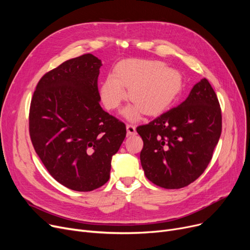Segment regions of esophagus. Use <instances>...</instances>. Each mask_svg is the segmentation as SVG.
<instances>
[{
	"mask_svg": "<svg viewBox=\"0 0 250 250\" xmlns=\"http://www.w3.org/2000/svg\"><path fill=\"white\" fill-rule=\"evenodd\" d=\"M126 130H127V134L133 136L137 134V130H136V125H132V124H126Z\"/></svg>",
	"mask_w": 250,
	"mask_h": 250,
	"instance_id": "34e87169",
	"label": "esophagus"
}]
</instances>
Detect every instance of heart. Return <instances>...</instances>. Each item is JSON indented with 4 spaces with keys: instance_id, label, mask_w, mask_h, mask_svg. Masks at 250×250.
<instances>
[{
    "instance_id": "heart-1",
    "label": "heart",
    "mask_w": 250,
    "mask_h": 250,
    "mask_svg": "<svg viewBox=\"0 0 250 250\" xmlns=\"http://www.w3.org/2000/svg\"><path fill=\"white\" fill-rule=\"evenodd\" d=\"M181 76L171 70H165L160 62L126 60L116 64L114 75L105 77L100 95L105 107L116 109L127 98L136 103L124 111L128 120H138L143 109L148 114H156L166 109L182 90Z\"/></svg>"
}]
</instances>
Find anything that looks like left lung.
Masks as SVG:
<instances>
[{
	"instance_id": "1",
	"label": "left lung",
	"mask_w": 250,
	"mask_h": 250,
	"mask_svg": "<svg viewBox=\"0 0 250 250\" xmlns=\"http://www.w3.org/2000/svg\"><path fill=\"white\" fill-rule=\"evenodd\" d=\"M144 146L140 154L146 177L167 189L188 187L212 160L222 132L218 97L206 78L178 106L137 127Z\"/></svg>"
}]
</instances>
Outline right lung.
I'll return each mask as SVG.
<instances>
[{
	"label": "right lung",
	"mask_w": 250,
	"mask_h": 250,
	"mask_svg": "<svg viewBox=\"0 0 250 250\" xmlns=\"http://www.w3.org/2000/svg\"><path fill=\"white\" fill-rule=\"evenodd\" d=\"M101 65L91 54L65 61L42 77L30 103L36 154L52 177L76 191L108 181L111 158L126 135L125 125L99 104Z\"/></svg>",
	"instance_id": "add662e5"
}]
</instances>
